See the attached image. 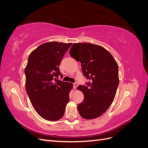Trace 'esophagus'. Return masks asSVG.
Listing matches in <instances>:
<instances>
[{"label": "esophagus", "mask_w": 148, "mask_h": 148, "mask_svg": "<svg viewBox=\"0 0 148 148\" xmlns=\"http://www.w3.org/2000/svg\"><path fill=\"white\" fill-rule=\"evenodd\" d=\"M73 84V88L74 89H76L77 88V86H78V83H74Z\"/></svg>", "instance_id": "obj_1"}]
</instances>
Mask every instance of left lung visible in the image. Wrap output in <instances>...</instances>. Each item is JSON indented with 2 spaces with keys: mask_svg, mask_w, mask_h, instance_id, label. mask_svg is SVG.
<instances>
[{
  "mask_svg": "<svg viewBox=\"0 0 148 148\" xmlns=\"http://www.w3.org/2000/svg\"><path fill=\"white\" fill-rule=\"evenodd\" d=\"M70 55L82 64L83 75L89 80L78 88L84 94L78 105L84 119L100 117L112 103L119 86V67L111 53L100 46L90 43H75Z\"/></svg>",
  "mask_w": 148,
  "mask_h": 148,
  "instance_id": "8db88e82",
  "label": "left lung"
}]
</instances>
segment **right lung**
Returning a JSON list of instances; mask_svg holds the SVG:
<instances>
[{"mask_svg": "<svg viewBox=\"0 0 148 148\" xmlns=\"http://www.w3.org/2000/svg\"><path fill=\"white\" fill-rule=\"evenodd\" d=\"M72 43L49 42L30 53L25 69L26 91L33 107L44 119H60L70 101L73 84L57 79L60 62Z\"/></svg>", "mask_w": 148, "mask_h": 148, "instance_id": "right-lung-1", "label": "right lung"}]
</instances>
